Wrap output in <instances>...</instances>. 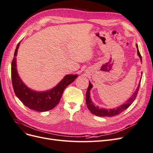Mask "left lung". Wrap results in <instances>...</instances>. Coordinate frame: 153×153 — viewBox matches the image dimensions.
<instances>
[{
  "label": "left lung",
  "mask_w": 153,
  "mask_h": 153,
  "mask_svg": "<svg viewBox=\"0 0 153 153\" xmlns=\"http://www.w3.org/2000/svg\"><path fill=\"white\" fill-rule=\"evenodd\" d=\"M137 48L138 55L140 58V60L142 61V56H141V55L140 53L139 50H138V48L137 45ZM140 84H139V85H138V87L137 88V89H136V91L134 92V94L132 95V96L124 104H123L121 106H119V107H117L116 108L105 109V108H100L98 106H95V105H94L93 102L91 101V100L90 98V90L91 89L92 85L91 84V83L89 82V87H88L87 92H86V104L87 105V107H88V108H89V110L91 111V113L97 115V116L111 117V116H114V115H117L119 114L120 113H121L122 112H123L124 110H126L129 107V106L132 104V103L133 102L134 100H135L136 97L137 96L138 90H139Z\"/></svg>",
  "instance_id": "obj_1"
}]
</instances>
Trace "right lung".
I'll list each match as a JSON object with an SVG mask.
<instances>
[{
    "mask_svg": "<svg viewBox=\"0 0 153 153\" xmlns=\"http://www.w3.org/2000/svg\"><path fill=\"white\" fill-rule=\"evenodd\" d=\"M20 43L16 48L11 63V78L14 91L22 102L31 110L46 112L53 109L61 100L65 88L75 80L76 75H68L53 89L47 92H36L29 89L22 82L16 70V55Z\"/></svg>",
    "mask_w": 153,
    "mask_h": 153,
    "instance_id": "1",
    "label": "right lung"
}]
</instances>
